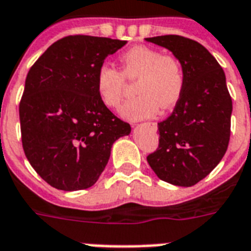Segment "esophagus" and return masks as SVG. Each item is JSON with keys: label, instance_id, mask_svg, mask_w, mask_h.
Here are the masks:
<instances>
[{"label": "esophagus", "instance_id": "obj_1", "mask_svg": "<svg viewBox=\"0 0 251 251\" xmlns=\"http://www.w3.org/2000/svg\"><path fill=\"white\" fill-rule=\"evenodd\" d=\"M149 125L151 126V127H153V129H156V127H157V125H156V124H155V122H150Z\"/></svg>", "mask_w": 251, "mask_h": 251}]
</instances>
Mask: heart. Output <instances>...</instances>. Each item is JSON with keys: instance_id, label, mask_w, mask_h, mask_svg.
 Here are the masks:
<instances>
[{"instance_id": "1", "label": "heart", "mask_w": 251, "mask_h": 251, "mask_svg": "<svg viewBox=\"0 0 251 251\" xmlns=\"http://www.w3.org/2000/svg\"><path fill=\"white\" fill-rule=\"evenodd\" d=\"M124 75L129 79L138 78L134 92L121 108L126 120L139 121L155 116L159 105L163 109L172 108L182 95L185 72L182 64L175 56L163 54L157 49L138 45L129 49L121 57ZM124 75L110 65H102L96 74V92L108 108L120 106L124 94Z\"/></svg>"}]
</instances>
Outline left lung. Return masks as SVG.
Masks as SVG:
<instances>
[{
  "instance_id": "8db88e82",
  "label": "left lung",
  "mask_w": 251,
  "mask_h": 251,
  "mask_svg": "<svg viewBox=\"0 0 251 251\" xmlns=\"http://www.w3.org/2000/svg\"><path fill=\"white\" fill-rule=\"evenodd\" d=\"M171 50L185 72L175 109L157 124L159 149L147 156L160 179L189 187L211 173L226 155L230 137L232 99L226 74L202 44L178 35L147 37Z\"/></svg>"
}]
</instances>
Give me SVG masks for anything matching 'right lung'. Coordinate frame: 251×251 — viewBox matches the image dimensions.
Returning <instances> with one entry per match:
<instances>
[{"label": "right lung", "mask_w": 251, "mask_h": 251, "mask_svg": "<svg viewBox=\"0 0 251 251\" xmlns=\"http://www.w3.org/2000/svg\"><path fill=\"white\" fill-rule=\"evenodd\" d=\"M127 41L75 35L53 43L29 69L19 104L22 145L41 178L64 191L91 187L129 124L99 99L96 74Z\"/></svg>", "instance_id": "add662e5"}]
</instances>
